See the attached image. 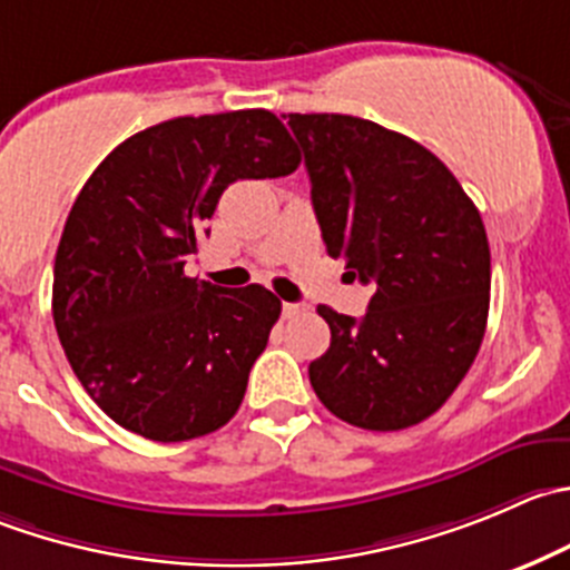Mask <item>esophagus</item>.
Returning a JSON list of instances; mask_svg holds the SVG:
<instances>
[{
  "label": "esophagus",
  "instance_id": "esophagus-1",
  "mask_svg": "<svg viewBox=\"0 0 570 570\" xmlns=\"http://www.w3.org/2000/svg\"><path fill=\"white\" fill-rule=\"evenodd\" d=\"M306 312V306L303 303H284V317H297V314Z\"/></svg>",
  "mask_w": 570,
  "mask_h": 570
}]
</instances>
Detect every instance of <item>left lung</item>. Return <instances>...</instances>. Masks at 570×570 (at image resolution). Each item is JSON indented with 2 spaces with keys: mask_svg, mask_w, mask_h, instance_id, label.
Returning <instances> with one entry per match:
<instances>
[{
  "mask_svg": "<svg viewBox=\"0 0 570 570\" xmlns=\"http://www.w3.org/2000/svg\"><path fill=\"white\" fill-rule=\"evenodd\" d=\"M328 256L373 284L367 314L317 306L331 347L308 364L328 412L397 432L438 412L484 340L490 245L479 208L423 145L370 119L289 114Z\"/></svg>",
  "mask_w": 570,
  "mask_h": 570,
  "instance_id": "left-lung-1",
  "label": "left lung"
}]
</instances>
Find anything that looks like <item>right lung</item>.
Listing matches in <instances>:
<instances>
[{
    "label": "right lung",
    "instance_id": "add662e5",
    "mask_svg": "<svg viewBox=\"0 0 570 570\" xmlns=\"http://www.w3.org/2000/svg\"><path fill=\"white\" fill-rule=\"evenodd\" d=\"M297 164L284 121L253 108L147 127L86 180L55 253L52 317L75 375L121 429L184 443L236 414L281 301L184 267L234 180Z\"/></svg>",
    "mask_w": 570,
    "mask_h": 570
}]
</instances>
